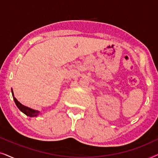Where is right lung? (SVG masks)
Wrapping results in <instances>:
<instances>
[{"label":"right lung","mask_w":158,"mask_h":158,"mask_svg":"<svg viewBox=\"0 0 158 158\" xmlns=\"http://www.w3.org/2000/svg\"><path fill=\"white\" fill-rule=\"evenodd\" d=\"M11 92H12L13 98H14V100L15 101V103H16L17 107L19 108V110H20L21 111H22L23 114H25L26 115L28 116H30V117H34V116H37L39 115L40 111H36V110H34L32 109H30V108L25 106L21 104V103L19 102V101H17V99L14 97V92H13L12 89H11Z\"/></svg>","instance_id":"1"}]
</instances>
